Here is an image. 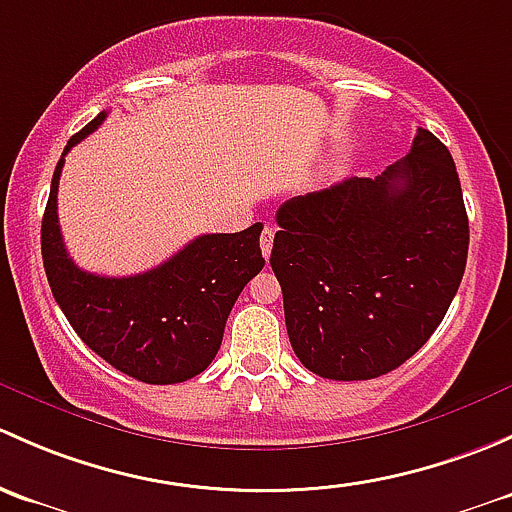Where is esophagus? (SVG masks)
I'll return each instance as SVG.
<instances>
[{"instance_id":"esophagus-1","label":"esophagus","mask_w":512,"mask_h":512,"mask_svg":"<svg viewBox=\"0 0 512 512\" xmlns=\"http://www.w3.org/2000/svg\"><path fill=\"white\" fill-rule=\"evenodd\" d=\"M273 236H276V229H273V226H266V229L261 231V251H263V258L271 256Z\"/></svg>"}]
</instances>
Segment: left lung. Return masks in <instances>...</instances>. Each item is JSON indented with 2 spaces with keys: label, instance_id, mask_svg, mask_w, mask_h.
I'll use <instances>...</instances> for the list:
<instances>
[{
  "label": "left lung",
  "instance_id": "obj_1",
  "mask_svg": "<svg viewBox=\"0 0 512 512\" xmlns=\"http://www.w3.org/2000/svg\"><path fill=\"white\" fill-rule=\"evenodd\" d=\"M271 268L295 357L325 379L397 370L461 286L468 217L451 152L419 128L379 177H350L281 204Z\"/></svg>",
  "mask_w": 512,
  "mask_h": 512
}]
</instances>
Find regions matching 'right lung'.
I'll list each match as a JSON object with an SVG mask.
<instances>
[{
	"instance_id": "add662e5",
	"label": "right lung",
	"mask_w": 512,
	"mask_h": 512,
	"mask_svg": "<svg viewBox=\"0 0 512 512\" xmlns=\"http://www.w3.org/2000/svg\"><path fill=\"white\" fill-rule=\"evenodd\" d=\"M98 113L68 140L41 221V256L56 303L78 337L108 365L147 384L197 377L217 357L224 325L246 283L263 268V224L236 234H202L152 271L128 278L86 273L71 261L56 194L63 157L105 120Z\"/></svg>"
}]
</instances>
